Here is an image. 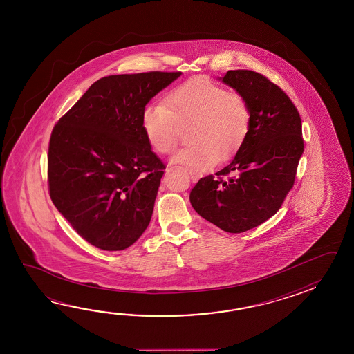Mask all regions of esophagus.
Masks as SVG:
<instances>
[{"mask_svg": "<svg viewBox=\"0 0 354 354\" xmlns=\"http://www.w3.org/2000/svg\"><path fill=\"white\" fill-rule=\"evenodd\" d=\"M191 180H197V176H196V174H191Z\"/></svg>", "mask_w": 354, "mask_h": 354, "instance_id": "esophagus-1", "label": "esophagus"}]
</instances>
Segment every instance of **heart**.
Wrapping results in <instances>:
<instances>
[{
  "mask_svg": "<svg viewBox=\"0 0 354 354\" xmlns=\"http://www.w3.org/2000/svg\"><path fill=\"white\" fill-rule=\"evenodd\" d=\"M140 122L148 143L162 154L174 151L180 128L188 127L189 144L171 160L197 174L241 148L250 128V107L239 93H229L210 78L196 77L171 91L165 105L145 106Z\"/></svg>",
  "mask_w": 354,
  "mask_h": 354,
  "instance_id": "b5f03b06",
  "label": "heart"
}]
</instances>
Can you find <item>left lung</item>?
<instances>
[{"label": "left lung", "instance_id": "left-lung-1", "mask_svg": "<svg viewBox=\"0 0 354 354\" xmlns=\"http://www.w3.org/2000/svg\"><path fill=\"white\" fill-rule=\"evenodd\" d=\"M223 82L247 100L250 128L223 169L191 189L196 212L226 233H243L279 211L294 186L304 153L300 113L277 84L247 69L227 71Z\"/></svg>", "mask_w": 354, "mask_h": 354}]
</instances>
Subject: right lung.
Here are the masks:
<instances>
[{"instance_id":"obj_1","label":"right lung","mask_w":354,"mask_h":354,"mask_svg":"<svg viewBox=\"0 0 354 354\" xmlns=\"http://www.w3.org/2000/svg\"><path fill=\"white\" fill-rule=\"evenodd\" d=\"M180 75L104 77L54 127L48 151L50 198L97 248L127 249L151 223L166 167L144 136L140 115Z\"/></svg>"}]
</instances>
